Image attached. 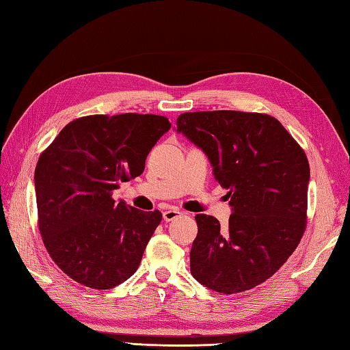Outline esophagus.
Returning <instances> with one entry per match:
<instances>
[{
    "mask_svg": "<svg viewBox=\"0 0 350 350\" xmlns=\"http://www.w3.org/2000/svg\"><path fill=\"white\" fill-rule=\"evenodd\" d=\"M180 215H182V212L179 209H176V207H170V209L163 211L162 217H163V221L170 222V221H174L176 218H179Z\"/></svg>",
    "mask_w": 350,
    "mask_h": 350,
    "instance_id": "34e87169",
    "label": "esophagus"
}]
</instances>
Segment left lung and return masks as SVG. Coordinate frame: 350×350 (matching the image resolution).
Segmentation results:
<instances>
[{"mask_svg": "<svg viewBox=\"0 0 350 350\" xmlns=\"http://www.w3.org/2000/svg\"><path fill=\"white\" fill-rule=\"evenodd\" d=\"M177 132L202 148L232 206L227 227L196 217L191 273L218 293L262 284L298 247L307 226L310 165L277 118L242 111H200L177 117Z\"/></svg>", "mask_w": 350, "mask_h": 350, "instance_id": "left-lung-1", "label": "left lung"}]
</instances>
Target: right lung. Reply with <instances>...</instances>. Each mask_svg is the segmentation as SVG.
Wrapping results in <instances>:
<instances>
[{"mask_svg":"<svg viewBox=\"0 0 350 350\" xmlns=\"http://www.w3.org/2000/svg\"><path fill=\"white\" fill-rule=\"evenodd\" d=\"M170 128L154 114L87 116L66 124L40 154L34 185L42 239L79 284L113 288L138 269L162 213L116 202L113 191L143 173Z\"/></svg>","mask_w":350,"mask_h":350,"instance_id":"1","label":"right lung"}]
</instances>
